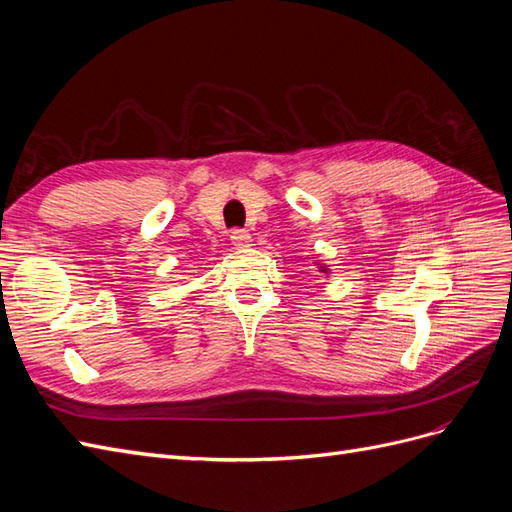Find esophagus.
Returning a JSON list of instances; mask_svg holds the SVG:
<instances>
[{"mask_svg":"<svg viewBox=\"0 0 512 512\" xmlns=\"http://www.w3.org/2000/svg\"><path fill=\"white\" fill-rule=\"evenodd\" d=\"M230 241L235 247H250L252 245V235L247 230H241V228H235L230 232Z\"/></svg>","mask_w":512,"mask_h":512,"instance_id":"obj_1","label":"esophagus"}]
</instances>
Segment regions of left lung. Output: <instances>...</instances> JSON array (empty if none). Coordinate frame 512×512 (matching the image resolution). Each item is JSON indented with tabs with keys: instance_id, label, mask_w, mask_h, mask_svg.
Returning <instances> with one entry per match:
<instances>
[{
	"instance_id": "1",
	"label": "left lung",
	"mask_w": 512,
	"mask_h": 512,
	"mask_svg": "<svg viewBox=\"0 0 512 512\" xmlns=\"http://www.w3.org/2000/svg\"><path fill=\"white\" fill-rule=\"evenodd\" d=\"M322 273H327V267H318Z\"/></svg>"
}]
</instances>
